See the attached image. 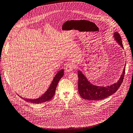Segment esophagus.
Returning <instances> with one entry per match:
<instances>
[{
  "label": "esophagus",
  "mask_w": 133,
  "mask_h": 133,
  "mask_svg": "<svg viewBox=\"0 0 133 133\" xmlns=\"http://www.w3.org/2000/svg\"><path fill=\"white\" fill-rule=\"evenodd\" d=\"M74 68V66L73 64H68L65 67V70L67 72H70L72 70H73V69Z\"/></svg>",
  "instance_id": "34e87169"
}]
</instances>
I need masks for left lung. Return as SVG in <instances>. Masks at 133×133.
<instances>
[{
  "mask_svg": "<svg viewBox=\"0 0 133 133\" xmlns=\"http://www.w3.org/2000/svg\"><path fill=\"white\" fill-rule=\"evenodd\" d=\"M114 38L118 44L124 49L122 40L120 34L115 32L114 33ZM125 65L122 74L118 81L106 87L95 85L91 83L82 72L78 70V89L80 96L87 100H102L115 93L121 85L125 75Z\"/></svg>",
  "mask_w": 133,
  "mask_h": 133,
  "instance_id": "obj_1",
  "label": "left lung"
}]
</instances>
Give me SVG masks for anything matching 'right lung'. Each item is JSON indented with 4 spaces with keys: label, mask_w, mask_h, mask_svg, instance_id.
I'll list each match as a JSON object with an SVG mask.
<instances>
[{
    "label": "right lung",
    "mask_w": 133,
    "mask_h": 133,
    "mask_svg": "<svg viewBox=\"0 0 133 133\" xmlns=\"http://www.w3.org/2000/svg\"><path fill=\"white\" fill-rule=\"evenodd\" d=\"M64 69H61L57 72L56 75L55 76L50 87L48 88V89L45 92V93L41 95L40 97L38 98L37 99H26V98H23L22 96H19L21 98L24 100L28 102L34 103V104H39L41 103L45 102L46 101H50L54 96L56 89L57 86V84L59 81V80L61 79V78L64 76Z\"/></svg>",
    "instance_id": "obj_1"
}]
</instances>
